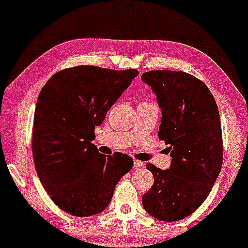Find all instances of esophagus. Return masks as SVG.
Returning <instances> with one entry per match:
<instances>
[{
  "label": "esophagus",
  "instance_id": "obj_1",
  "mask_svg": "<svg viewBox=\"0 0 248 248\" xmlns=\"http://www.w3.org/2000/svg\"><path fill=\"white\" fill-rule=\"evenodd\" d=\"M133 165H134V167H135V168L143 167V166H144V162H142V161H140V160H134V161H133Z\"/></svg>",
  "mask_w": 248,
  "mask_h": 248
}]
</instances>
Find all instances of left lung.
<instances>
[{"instance_id":"obj_1","label":"left lung","mask_w":248,"mask_h":248,"mask_svg":"<svg viewBox=\"0 0 248 248\" xmlns=\"http://www.w3.org/2000/svg\"><path fill=\"white\" fill-rule=\"evenodd\" d=\"M161 108L158 137L169 144L171 165L162 170L147 164L154 185L142 198L149 215L161 221L191 216L205 201L222 167L219 109L204 82L183 71L142 74Z\"/></svg>"}]
</instances>
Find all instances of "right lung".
I'll use <instances>...</instances> for the list:
<instances>
[{
  "instance_id": "add662e5",
  "label": "right lung",
  "mask_w": 248,
  "mask_h": 248,
  "mask_svg": "<svg viewBox=\"0 0 248 248\" xmlns=\"http://www.w3.org/2000/svg\"><path fill=\"white\" fill-rule=\"evenodd\" d=\"M138 70L79 65L54 74L40 91L33 116L32 157L55 204L90 217L107 208L115 186L133 166L127 155L99 154L91 141Z\"/></svg>"
}]
</instances>
